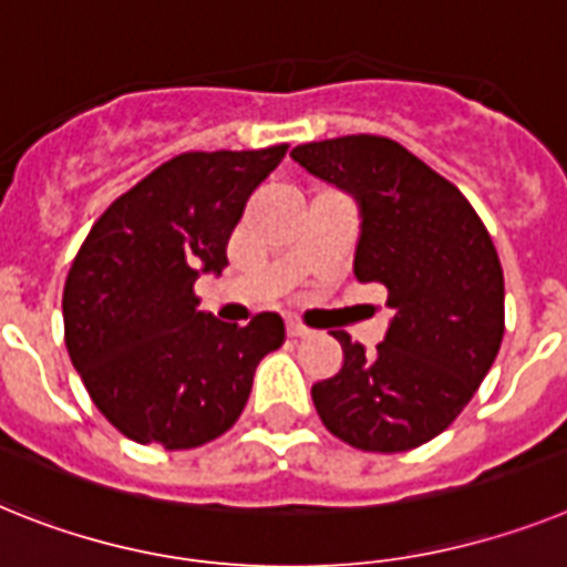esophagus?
<instances>
[{
  "mask_svg": "<svg viewBox=\"0 0 567 567\" xmlns=\"http://www.w3.org/2000/svg\"><path fill=\"white\" fill-rule=\"evenodd\" d=\"M285 328H288V337H308V334H311V328L302 326V322H297V320H288V322H285Z\"/></svg>",
  "mask_w": 567,
  "mask_h": 567,
  "instance_id": "esophagus-1",
  "label": "esophagus"
}]
</instances>
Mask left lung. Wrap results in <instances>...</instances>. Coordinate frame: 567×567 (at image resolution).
<instances>
[{
  "mask_svg": "<svg viewBox=\"0 0 567 567\" xmlns=\"http://www.w3.org/2000/svg\"><path fill=\"white\" fill-rule=\"evenodd\" d=\"M317 178L360 204L354 276L394 308L374 351L334 331L342 369L311 386L331 435L365 453L426 444L461 415L496 360L504 274L487 227L455 184L380 135L291 150Z\"/></svg>",
  "mask_w": 567,
  "mask_h": 567,
  "instance_id": "left-lung-1",
  "label": "left lung"
}]
</instances>
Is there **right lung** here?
Masks as SVG:
<instances>
[{
    "label": "right lung",
    "mask_w": 567,
    "mask_h": 567,
    "mask_svg": "<svg viewBox=\"0 0 567 567\" xmlns=\"http://www.w3.org/2000/svg\"><path fill=\"white\" fill-rule=\"evenodd\" d=\"M285 152L175 155L109 204L71 261L65 349L94 406L137 444L193 450L225 435L259 360L285 342L279 313L227 326L195 311L193 291L221 274L247 198Z\"/></svg>",
    "instance_id": "1"
}]
</instances>
